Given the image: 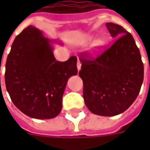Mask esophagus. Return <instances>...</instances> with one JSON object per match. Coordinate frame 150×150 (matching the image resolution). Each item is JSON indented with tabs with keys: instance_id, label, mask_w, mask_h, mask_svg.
<instances>
[{
	"instance_id": "34e87169",
	"label": "esophagus",
	"mask_w": 150,
	"mask_h": 150,
	"mask_svg": "<svg viewBox=\"0 0 150 150\" xmlns=\"http://www.w3.org/2000/svg\"><path fill=\"white\" fill-rule=\"evenodd\" d=\"M81 62H80L79 60H78V62H77V68H78V71H79L80 69H81Z\"/></svg>"
}]
</instances>
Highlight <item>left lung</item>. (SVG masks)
Here are the masks:
<instances>
[{"label":"left lung","mask_w":150,"mask_h":150,"mask_svg":"<svg viewBox=\"0 0 150 150\" xmlns=\"http://www.w3.org/2000/svg\"><path fill=\"white\" fill-rule=\"evenodd\" d=\"M114 41L96 57L80 54L79 76L88 109L100 116H115L132 104L139 93L144 67L135 40L122 26L106 23Z\"/></svg>","instance_id":"1"}]
</instances>
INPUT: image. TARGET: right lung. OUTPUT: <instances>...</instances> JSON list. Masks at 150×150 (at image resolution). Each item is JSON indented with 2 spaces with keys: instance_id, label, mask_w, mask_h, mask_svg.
Segmentation results:
<instances>
[{
  "instance_id": "obj_1",
  "label": "right lung",
  "mask_w": 150,
  "mask_h": 150,
  "mask_svg": "<svg viewBox=\"0 0 150 150\" xmlns=\"http://www.w3.org/2000/svg\"><path fill=\"white\" fill-rule=\"evenodd\" d=\"M51 40L29 25L15 37L5 64V85L18 109L36 119L60 114L66 84L77 75V57L57 61Z\"/></svg>"
}]
</instances>
